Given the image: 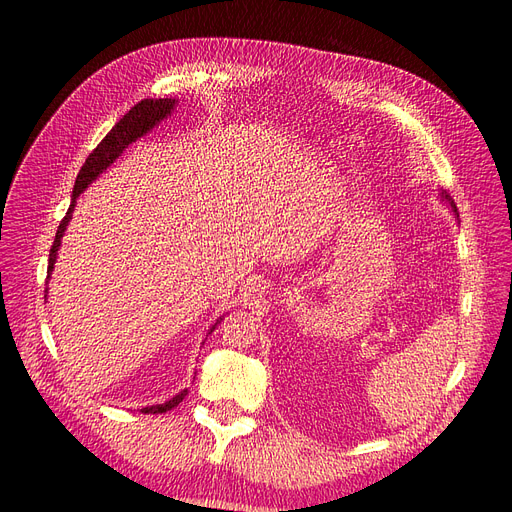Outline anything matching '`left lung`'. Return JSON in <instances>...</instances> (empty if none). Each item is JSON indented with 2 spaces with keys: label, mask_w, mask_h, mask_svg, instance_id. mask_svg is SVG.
Segmentation results:
<instances>
[{
  "label": "left lung",
  "mask_w": 512,
  "mask_h": 512,
  "mask_svg": "<svg viewBox=\"0 0 512 512\" xmlns=\"http://www.w3.org/2000/svg\"><path fill=\"white\" fill-rule=\"evenodd\" d=\"M440 197H442V199H446V201H448V203H450V207H452V211H454V215H456V218H459V213H456V205H454V201H452V199H450V197H448V195H446V193H444V191H442V193H440Z\"/></svg>",
  "instance_id": "8db88e82"
}]
</instances>
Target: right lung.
<instances>
[{"instance_id":"add662e5","label":"right lung","mask_w":512,"mask_h":512,"mask_svg":"<svg viewBox=\"0 0 512 512\" xmlns=\"http://www.w3.org/2000/svg\"><path fill=\"white\" fill-rule=\"evenodd\" d=\"M176 105V99H143L139 101L134 107H130L128 114H124V118L118 120V124L105 134V139L93 149V153H89L87 161L83 164V168H80L78 176H76V182H74V191H72V201H70V207L64 215V220L60 222L58 226V232H56V240H53L51 245V251H49V265H47V280H49V274L53 272V263H56L58 259V249L62 245V236L66 232V226L68 222L72 220V211H74V205H76V199L78 195L85 191V188L101 174L105 172L107 168H110L114 161L122 155V151L132 145L137 139H141L143 134H147L149 130H153L161 120H166ZM47 292V288H45ZM47 297V294H45ZM222 321V317L215 321V324L211 326L209 332L215 330V326H218ZM188 394V390H182L178 392L174 398L166 400L164 405H153V407H145L141 409L143 413H166V411H172L174 407H178L182 398Z\"/></svg>"}]
</instances>
